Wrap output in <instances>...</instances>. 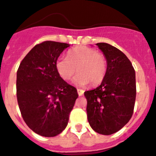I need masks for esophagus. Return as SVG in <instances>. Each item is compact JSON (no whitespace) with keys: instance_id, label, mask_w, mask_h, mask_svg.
Returning <instances> with one entry per match:
<instances>
[{"instance_id":"34e87169","label":"esophagus","mask_w":156,"mask_h":156,"mask_svg":"<svg viewBox=\"0 0 156 156\" xmlns=\"http://www.w3.org/2000/svg\"><path fill=\"white\" fill-rule=\"evenodd\" d=\"M77 93H78V95L82 96L84 94V91L83 89H80V88H77Z\"/></svg>"}]
</instances>
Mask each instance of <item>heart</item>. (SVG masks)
<instances>
[{
  "mask_svg": "<svg viewBox=\"0 0 156 156\" xmlns=\"http://www.w3.org/2000/svg\"><path fill=\"white\" fill-rule=\"evenodd\" d=\"M57 72L68 80L77 72L73 83L79 86L99 84L106 74V59L104 55L88 47H78L68 51L67 58L59 57L55 63Z\"/></svg>",
  "mask_w": 156,
  "mask_h": 156,
  "instance_id": "obj_1",
  "label": "heart"
}]
</instances>
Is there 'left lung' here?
Segmentation results:
<instances>
[{"mask_svg":"<svg viewBox=\"0 0 156 156\" xmlns=\"http://www.w3.org/2000/svg\"><path fill=\"white\" fill-rule=\"evenodd\" d=\"M106 58V74L101 85L84 92L87 116L92 129L109 135L131 118L136 98L135 71L120 50L110 44L97 43Z\"/></svg>","mask_w":156,"mask_h":156,"instance_id":"left-lung-1","label":"left lung"}]
</instances>
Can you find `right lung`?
<instances>
[{"label": "right lung", "mask_w": 156, "mask_h": 156, "mask_svg": "<svg viewBox=\"0 0 156 156\" xmlns=\"http://www.w3.org/2000/svg\"><path fill=\"white\" fill-rule=\"evenodd\" d=\"M68 43L45 41L25 56L17 72V98L22 118L36 134L54 137L65 129L78 98L64 81L55 63Z\"/></svg>", "instance_id": "right-lung-1"}]
</instances>
